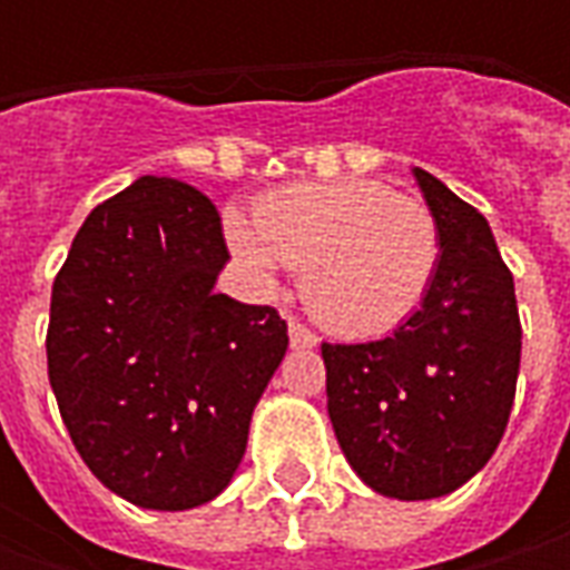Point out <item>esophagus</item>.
I'll use <instances>...</instances> for the list:
<instances>
[{"instance_id":"34e87169","label":"esophagus","mask_w":570,"mask_h":570,"mask_svg":"<svg viewBox=\"0 0 570 570\" xmlns=\"http://www.w3.org/2000/svg\"><path fill=\"white\" fill-rule=\"evenodd\" d=\"M288 340H292V345H295V348H314V345L320 342V336L317 333H311V330H307L301 320L292 317L288 320Z\"/></svg>"}]
</instances>
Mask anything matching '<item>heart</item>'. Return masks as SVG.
<instances>
[{
  "mask_svg": "<svg viewBox=\"0 0 570 570\" xmlns=\"http://www.w3.org/2000/svg\"><path fill=\"white\" fill-rule=\"evenodd\" d=\"M228 240L253 273L301 269L311 314L345 336H381L412 317L441 256L425 203L377 180L275 189L256 222L228 215Z\"/></svg>",
  "mask_w": 570,
  "mask_h": 570,
  "instance_id": "1",
  "label": "heart"
}]
</instances>
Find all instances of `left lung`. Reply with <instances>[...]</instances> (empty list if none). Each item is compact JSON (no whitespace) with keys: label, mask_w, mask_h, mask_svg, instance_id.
<instances>
[{"label":"left lung","mask_w":570,"mask_h":570,"mask_svg":"<svg viewBox=\"0 0 570 570\" xmlns=\"http://www.w3.org/2000/svg\"><path fill=\"white\" fill-rule=\"evenodd\" d=\"M441 256L422 307L386 340L323 342L326 409L345 460L374 492L425 501L492 460L520 371L514 275L489 222L415 167Z\"/></svg>","instance_id":"left-lung-1"}]
</instances>
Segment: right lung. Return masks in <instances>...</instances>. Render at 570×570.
Returning a JSON list of instances; mask_svg holds the SVG:
<instances>
[{
	"label": "right lung",
	"mask_w": 570,
	"mask_h": 570,
	"mask_svg": "<svg viewBox=\"0 0 570 570\" xmlns=\"http://www.w3.org/2000/svg\"><path fill=\"white\" fill-rule=\"evenodd\" d=\"M230 253L206 193L139 177L100 203L56 273L47 371L85 466L126 501L187 511L237 470L288 348L275 307L215 295Z\"/></svg>",
	"instance_id": "right-lung-1"
}]
</instances>
